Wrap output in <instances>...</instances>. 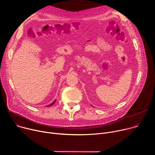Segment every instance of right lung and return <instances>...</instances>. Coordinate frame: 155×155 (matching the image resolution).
Here are the masks:
<instances>
[{
  "instance_id": "add662e5",
  "label": "right lung",
  "mask_w": 155,
  "mask_h": 155,
  "mask_svg": "<svg viewBox=\"0 0 155 155\" xmlns=\"http://www.w3.org/2000/svg\"><path fill=\"white\" fill-rule=\"evenodd\" d=\"M56 100H54V101H53V102L51 104H49L48 105H47V107H50V106H51L52 105H53V104H54L56 102Z\"/></svg>"
}]
</instances>
